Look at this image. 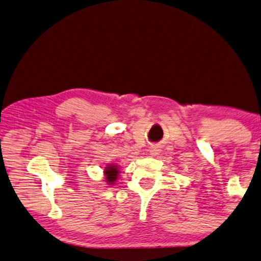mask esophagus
<instances>
[{
	"instance_id": "esophagus-1",
	"label": "esophagus",
	"mask_w": 261,
	"mask_h": 261,
	"mask_svg": "<svg viewBox=\"0 0 261 261\" xmlns=\"http://www.w3.org/2000/svg\"><path fill=\"white\" fill-rule=\"evenodd\" d=\"M149 153H150V155H153V156H156L158 155L159 153H160V149L158 148V147H151V148L149 149Z\"/></svg>"
}]
</instances>
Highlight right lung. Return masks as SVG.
<instances>
[{"label": "right lung", "mask_w": 261, "mask_h": 261, "mask_svg": "<svg viewBox=\"0 0 261 261\" xmlns=\"http://www.w3.org/2000/svg\"><path fill=\"white\" fill-rule=\"evenodd\" d=\"M103 173H105V180L107 181V185H114L118 178L120 170H118V167L115 164H108Z\"/></svg>", "instance_id": "obj_1"}]
</instances>
